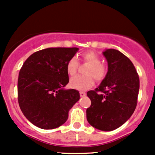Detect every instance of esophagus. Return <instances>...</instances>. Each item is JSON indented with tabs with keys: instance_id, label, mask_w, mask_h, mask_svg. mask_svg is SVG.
I'll list each match as a JSON object with an SVG mask.
<instances>
[{
	"instance_id": "obj_1",
	"label": "esophagus",
	"mask_w": 155,
	"mask_h": 155,
	"mask_svg": "<svg viewBox=\"0 0 155 155\" xmlns=\"http://www.w3.org/2000/svg\"><path fill=\"white\" fill-rule=\"evenodd\" d=\"M79 94H80L81 97H84V96H85V94H86L83 91H80L79 92Z\"/></svg>"
}]
</instances>
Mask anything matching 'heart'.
<instances>
[{"label":"heart","instance_id":"1","mask_svg":"<svg viewBox=\"0 0 155 155\" xmlns=\"http://www.w3.org/2000/svg\"><path fill=\"white\" fill-rule=\"evenodd\" d=\"M81 59L84 63L88 64L85 73L87 75H79L72 78L70 81L71 87L79 90H85L92 87L94 84V79L101 82L107 76L108 68L104 64L101 62V58L94 51H88L83 53ZM79 68V62L76 58H70L67 63V72L70 76H74Z\"/></svg>","mask_w":155,"mask_h":155}]
</instances>
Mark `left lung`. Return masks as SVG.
Segmentation results:
<instances>
[{"mask_svg":"<svg viewBox=\"0 0 155 155\" xmlns=\"http://www.w3.org/2000/svg\"><path fill=\"white\" fill-rule=\"evenodd\" d=\"M108 72L100 86L89 91L91 101L86 110L87 120L94 127L104 131L117 129L126 122L137 105L140 78L134 64L116 49L104 51Z\"/></svg>","mask_w":155,"mask_h":155,"instance_id":"obj_1","label":"left lung"}]
</instances>
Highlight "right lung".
<instances>
[{
  "label": "right lung",
  "instance_id": "right-lung-1",
  "mask_svg": "<svg viewBox=\"0 0 155 155\" xmlns=\"http://www.w3.org/2000/svg\"><path fill=\"white\" fill-rule=\"evenodd\" d=\"M79 48H48L33 53L19 71L18 101L30 122L41 129L57 128L66 122L79 92L63 88L69 82L67 63Z\"/></svg>",
  "mask_w": 155,
  "mask_h": 155
}]
</instances>
